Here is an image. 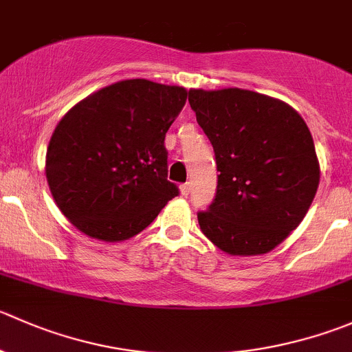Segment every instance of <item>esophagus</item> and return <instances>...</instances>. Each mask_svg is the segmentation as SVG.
Listing matches in <instances>:
<instances>
[{"label":"esophagus","mask_w":352,"mask_h":352,"mask_svg":"<svg viewBox=\"0 0 352 352\" xmlns=\"http://www.w3.org/2000/svg\"><path fill=\"white\" fill-rule=\"evenodd\" d=\"M189 192H190V184L189 182L182 184V186H180V194L187 197V196H189Z\"/></svg>","instance_id":"obj_1"}]
</instances>
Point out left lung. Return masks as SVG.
Segmentation results:
<instances>
[{
	"instance_id": "obj_1",
	"label": "left lung",
	"mask_w": 352,
	"mask_h": 352,
	"mask_svg": "<svg viewBox=\"0 0 352 352\" xmlns=\"http://www.w3.org/2000/svg\"><path fill=\"white\" fill-rule=\"evenodd\" d=\"M217 158V196L197 213L223 252H270L302 221L320 184L311 132L287 103L248 89L189 91Z\"/></svg>"
}]
</instances>
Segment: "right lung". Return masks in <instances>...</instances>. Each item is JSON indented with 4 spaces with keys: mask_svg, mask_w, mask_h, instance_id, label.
I'll return each instance as SVG.
<instances>
[{
    "mask_svg": "<svg viewBox=\"0 0 352 352\" xmlns=\"http://www.w3.org/2000/svg\"><path fill=\"white\" fill-rule=\"evenodd\" d=\"M186 100V87L129 78L65 113L47 146L46 179L75 228L98 241H127L179 194L166 180L165 135Z\"/></svg>",
    "mask_w": 352,
    "mask_h": 352,
    "instance_id": "1",
    "label": "right lung"
}]
</instances>
